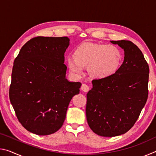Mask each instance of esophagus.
<instances>
[{"instance_id": "34e87169", "label": "esophagus", "mask_w": 156, "mask_h": 156, "mask_svg": "<svg viewBox=\"0 0 156 156\" xmlns=\"http://www.w3.org/2000/svg\"><path fill=\"white\" fill-rule=\"evenodd\" d=\"M81 89L82 91H83L84 92H87L89 89V87L87 85V84H83L81 86Z\"/></svg>"}]
</instances>
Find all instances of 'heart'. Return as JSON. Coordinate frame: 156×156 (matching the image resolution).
Wrapping results in <instances>:
<instances>
[{
    "instance_id": "1",
    "label": "heart",
    "mask_w": 156,
    "mask_h": 156,
    "mask_svg": "<svg viewBox=\"0 0 156 156\" xmlns=\"http://www.w3.org/2000/svg\"><path fill=\"white\" fill-rule=\"evenodd\" d=\"M73 56L67 58V65L73 74L80 76L84 67L95 79H105L117 72L122 62V52L113 44L84 42L76 47Z\"/></svg>"
}]
</instances>
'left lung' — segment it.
<instances>
[{"instance_id":"obj_1","label":"left lung","mask_w":156,"mask_h":156,"mask_svg":"<svg viewBox=\"0 0 156 156\" xmlns=\"http://www.w3.org/2000/svg\"><path fill=\"white\" fill-rule=\"evenodd\" d=\"M125 51V59L110 77L92 80L87 94L86 116L97 135L114 137L127 132L148 98L149 68L143 54L129 41H112Z\"/></svg>"}]
</instances>
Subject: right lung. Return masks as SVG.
Wrapping results in <instances>:
<instances>
[{
	"mask_svg": "<svg viewBox=\"0 0 156 156\" xmlns=\"http://www.w3.org/2000/svg\"><path fill=\"white\" fill-rule=\"evenodd\" d=\"M67 37L37 36L20 49L14 62L9 100L18 120L39 136L56 132L81 83L65 78Z\"/></svg>",
	"mask_w": 156,
	"mask_h": 156,
	"instance_id": "add662e5",
	"label": "right lung"
}]
</instances>
